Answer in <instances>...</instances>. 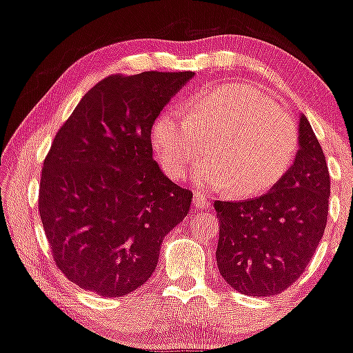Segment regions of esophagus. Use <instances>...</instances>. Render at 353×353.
<instances>
[{
  "instance_id": "obj_1",
  "label": "esophagus",
  "mask_w": 353,
  "mask_h": 353,
  "mask_svg": "<svg viewBox=\"0 0 353 353\" xmlns=\"http://www.w3.org/2000/svg\"><path fill=\"white\" fill-rule=\"evenodd\" d=\"M194 205H195V209L201 210V209H210L212 203H210L209 199L205 197V195L201 194V192H195L194 194Z\"/></svg>"
}]
</instances>
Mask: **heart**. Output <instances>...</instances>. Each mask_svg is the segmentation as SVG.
<instances>
[{
  "instance_id": "1",
  "label": "heart",
  "mask_w": 353,
  "mask_h": 353,
  "mask_svg": "<svg viewBox=\"0 0 353 353\" xmlns=\"http://www.w3.org/2000/svg\"><path fill=\"white\" fill-rule=\"evenodd\" d=\"M151 141L164 171L184 179L205 156L195 182L201 189L228 190L239 197L265 192L294 163L299 134L294 118L270 97L246 83L203 92L189 114L164 107L151 126Z\"/></svg>"
}]
</instances>
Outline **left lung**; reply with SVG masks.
Listing matches in <instances>:
<instances>
[{"label": "left lung", "instance_id": "1", "mask_svg": "<svg viewBox=\"0 0 353 353\" xmlns=\"http://www.w3.org/2000/svg\"><path fill=\"white\" fill-rule=\"evenodd\" d=\"M330 177L307 118L299 120L294 164L261 197L215 201L217 266L235 291L274 296L299 279L324 235Z\"/></svg>", "mask_w": 353, "mask_h": 353}]
</instances>
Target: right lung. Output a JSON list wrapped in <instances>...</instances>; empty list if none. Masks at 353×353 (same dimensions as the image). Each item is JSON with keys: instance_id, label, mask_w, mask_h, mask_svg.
I'll list each match as a JSON object with an SVG mask.
<instances>
[{"instance_id": "obj_1", "label": "right lung", "mask_w": 353, "mask_h": 353, "mask_svg": "<svg viewBox=\"0 0 353 353\" xmlns=\"http://www.w3.org/2000/svg\"><path fill=\"white\" fill-rule=\"evenodd\" d=\"M192 72L110 75L55 133L39 184V215L69 281L123 298L151 278L164 236L192 192L152 159L151 126Z\"/></svg>"}]
</instances>
